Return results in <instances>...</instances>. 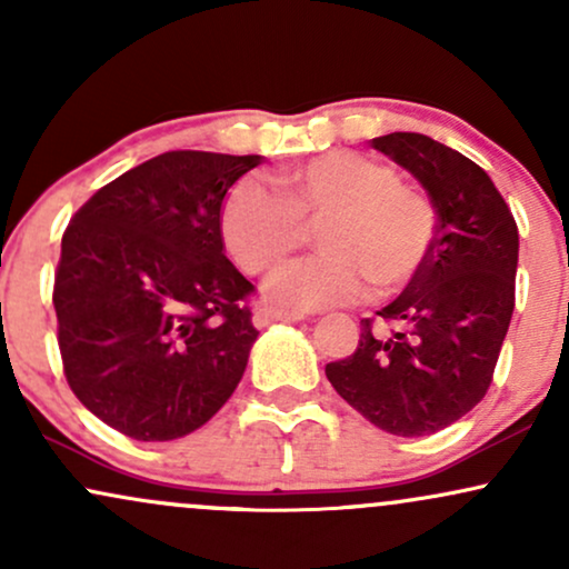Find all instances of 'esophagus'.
I'll use <instances>...</instances> for the list:
<instances>
[{
  "instance_id": "esophagus-1",
  "label": "esophagus",
  "mask_w": 569,
  "mask_h": 569,
  "mask_svg": "<svg viewBox=\"0 0 569 569\" xmlns=\"http://www.w3.org/2000/svg\"><path fill=\"white\" fill-rule=\"evenodd\" d=\"M300 319H303V313L282 311V308H273V306H258L256 311H252V325L258 329L269 327L273 321H300Z\"/></svg>"
}]
</instances>
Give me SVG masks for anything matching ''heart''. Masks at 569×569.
I'll return each mask as SVG.
<instances>
[{"label": "heart", "mask_w": 569, "mask_h": 569, "mask_svg": "<svg viewBox=\"0 0 569 569\" xmlns=\"http://www.w3.org/2000/svg\"><path fill=\"white\" fill-rule=\"evenodd\" d=\"M229 189L219 213L221 240L248 273H271L317 223V256L277 273L271 296L296 311H317L359 298L371 279L396 292L425 269L435 240V213L422 192L396 179L390 166L361 152L332 150L287 168L273 179Z\"/></svg>", "instance_id": "1"}]
</instances>
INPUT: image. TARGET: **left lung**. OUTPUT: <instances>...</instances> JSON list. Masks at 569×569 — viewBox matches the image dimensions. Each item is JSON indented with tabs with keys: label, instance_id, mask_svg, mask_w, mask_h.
Wrapping results in <instances>:
<instances>
[{
	"label": "left lung",
	"instance_id": "obj_1",
	"mask_svg": "<svg viewBox=\"0 0 569 569\" xmlns=\"http://www.w3.org/2000/svg\"><path fill=\"white\" fill-rule=\"evenodd\" d=\"M425 187L438 223L425 269L361 321L359 348L327 363V380L390 435L422 438L482 401L515 311L520 234L478 163L425 134L371 139Z\"/></svg>",
	"mask_w": 569,
	"mask_h": 569
}]
</instances>
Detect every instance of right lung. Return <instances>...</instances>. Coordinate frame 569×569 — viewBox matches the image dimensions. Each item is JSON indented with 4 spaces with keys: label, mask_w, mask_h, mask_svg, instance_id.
Listing matches in <instances>:
<instances>
[{
    "label": "right lung",
    "mask_w": 569,
    "mask_h": 569,
    "mask_svg": "<svg viewBox=\"0 0 569 569\" xmlns=\"http://www.w3.org/2000/svg\"><path fill=\"white\" fill-rule=\"evenodd\" d=\"M261 160L163 152L104 184L68 223L52 296L62 367L113 430L144 443L184 438L240 385L258 329L219 213Z\"/></svg>",
    "instance_id": "right-lung-1"
}]
</instances>
